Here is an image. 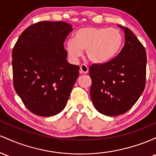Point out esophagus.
I'll list each match as a JSON object with an SVG mask.
<instances>
[{
    "label": "esophagus",
    "mask_w": 156,
    "mask_h": 156,
    "mask_svg": "<svg viewBox=\"0 0 156 156\" xmlns=\"http://www.w3.org/2000/svg\"><path fill=\"white\" fill-rule=\"evenodd\" d=\"M88 72V67L86 66V65L83 64L80 66V73H87Z\"/></svg>",
    "instance_id": "esophagus-1"
}]
</instances>
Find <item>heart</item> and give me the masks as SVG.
Segmentation results:
<instances>
[{
  "instance_id": "obj_1",
  "label": "heart",
  "mask_w": 156,
  "mask_h": 156,
  "mask_svg": "<svg viewBox=\"0 0 156 156\" xmlns=\"http://www.w3.org/2000/svg\"><path fill=\"white\" fill-rule=\"evenodd\" d=\"M123 43L122 32L117 29L83 27L66 42L69 57L76 60L86 50L87 58L97 64L108 62L119 52Z\"/></svg>"
}]
</instances>
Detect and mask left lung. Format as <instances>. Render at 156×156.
Instances as JSON below:
<instances>
[{
	"mask_svg": "<svg viewBox=\"0 0 156 156\" xmlns=\"http://www.w3.org/2000/svg\"><path fill=\"white\" fill-rule=\"evenodd\" d=\"M125 44L115 58L89 69L92 80L90 94L101 114L116 116L134 105L146 84L147 54L144 45L128 28H124Z\"/></svg>",
	"mask_w": 156,
	"mask_h": 156,
	"instance_id": "obj_1",
	"label": "left lung"
}]
</instances>
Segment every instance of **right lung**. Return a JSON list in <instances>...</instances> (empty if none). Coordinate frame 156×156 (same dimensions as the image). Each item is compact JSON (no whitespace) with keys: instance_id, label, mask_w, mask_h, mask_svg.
<instances>
[{"instance_id":"right-lung-1","label":"right lung","mask_w":156,"mask_h":156,"mask_svg":"<svg viewBox=\"0 0 156 156\" xmlns=\"http://www.w3.org/2000/svg\"><path fill=\"white\" fill-rule=\"evenodd\" d=\"M73 30L63 21L32 24L12 49L13 85L27 109L52 116L66 107L80 67L67 62L64 42Z\"/></svg>"}]
</instances>
